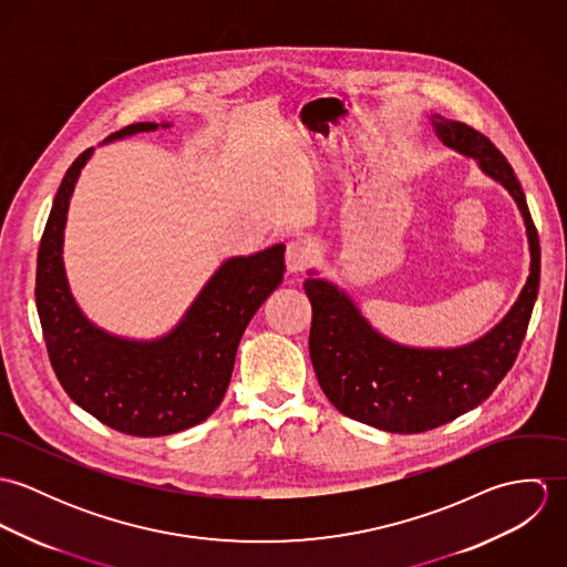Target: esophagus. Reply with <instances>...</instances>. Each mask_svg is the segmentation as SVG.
Here are the masks:
<instances>
[{
	"label": "esophagus",
	"mask_w": 567,
	"mask_h": 567,
	"mask_svg": "<svg viewBox=\"0 0 567 567\" xmlns=\"http://www.w3.org/2000/svg\"><path fill=\"white\" fill-rule=\"evenodd\" d=\"M312 261V250L303 243H288L286 246V270L290 275L301 272Z\"/></svg>",
	"instance_id": "esophagus-1"
}]
</instances>
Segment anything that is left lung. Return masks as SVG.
Here are the masks:
<instances>
[{
	"mask_svg": "<svg viewBox=\"0 0 567 567\" xmlns=\"http://www.w3.org/2000/svg\"><path fill=\"white\" fill-rule=\"evenodd\" d=\"M432 126L447 148L472 157L513 196L526 227L530 272L513 308L485 336L436 349L386 338L342 288L308 270L310 358L327 400L342 414L395 434L439 427L483 404L513 367L539 292V236L513 167L472 126L441 115Z\"/></svg>",
	"mask_w": 567,
	"mask_h": 567,
	"instance_id": "left-lung-1",
	"label": "left lung"
}]
</instances>
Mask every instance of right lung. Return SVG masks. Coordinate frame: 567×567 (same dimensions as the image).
<instances>
[{
    "instance_id": "right-lung-1",
    "label": "right lung",
    "mask_w": 567,
    "mask_h": 567,
    "mask_svg": "<svg viewBox=\"0 0 567 567\" xmlns=\"http://www.w3.org/2000/svg\"><path fill=\"white\" fill-rule=\"evenodd\" d=\"M157 128V122H137L104 144ZM91 155L93 148L84 151L63 176L37 257L34 297L50 362L65 393L104 425L133 436L174 434L223 402L244 329L284 279L286 246L225 259L159 338L111 333L82 312L63 261L70 200Z\"/></svg>"
}]
</instances>
